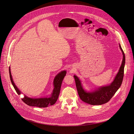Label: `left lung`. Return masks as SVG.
<instances>
[{
    "mask_svg": "<svg viewBox=\"0 0 134 134\" xmlns=\"http://www.w3.org/2000/svg\"><path fill=\"white\" fill-rule=\"evenodd\" d=\"M119 47L123 54V60L119 71L115 77L114 81L108 85L100 87L92 91H88L84 89L81 81L74 75L76 89L80 99L84 102L92 105H100L108 102L116 91L120 87L122 83L124 68L125 63L124 53L119 44Z\"/></svg>",
    "mask_w": 134,
    "mask_h": 134,
    "instance_id": "8db88e82",
    "label": "left lung"
}]
</instances>
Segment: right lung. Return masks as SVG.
<instances>
[{
    "label": "right lung",
    "instance_id": "add662e5",
    "mask_svg": "<svg viewBox=\"0 0 134 134\" xmlns=\"http://www.w3.org/2000/svg\"><path fill=\"white\" fill-rule=\"evenodd\" d=\"M10 67H9V74L10 77L11 83L15 89L16 92L19 95L21 93L20 91L17 88V86L15 85V83L13 82L12 79V76L11 75ZM66 71L63 70L60 71V73L57 74L53 80V85L54 86V88L51 93V94L47 97L44 98H30L28 96L25 95L24 98H23L21 100L22 101L30 106H36L40 108L42 107H47L48 106L52 105L57 102L59 94H60V90L61 87V85L63 82V80L66 74Z\"/></svg>",
    "mask_w": 134,
    "mask_h": 134
}]
</instances>
